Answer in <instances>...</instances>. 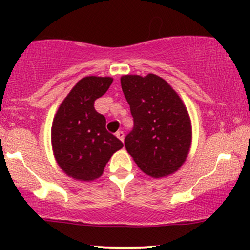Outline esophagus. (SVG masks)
<instances>
[{"label": "esophagus", "instance_id": "esophagus-1", "mask_svg": "<svg viewBox=\"0 0 250 250\" xmlns=\"http://www.w3.org/2000/svg\"><path fill=\"white\" fill-rule=\"evenodd\" d=\"M116 137L123 142V140H125V133H123V131H117Z\"/></svg>", "mask_w": 250, "mask_h": 250}]
</instances>
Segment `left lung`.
I'll return each instance as SVG.
<instances>
[{
	"label": "left lung",
	"mask_w": 250,
	"mask_h": 250,
	"mask_svg": "<svg viewBox=\"0 0 250 250\" xmlns=\"http://www.w3.org/2000/svg\"><path fill=\"white\" fill-rule=\"evenodd\" d=\"M121 87L134 119L133 130L125 139L127 151L149 176L176 171L191 142L190 119L179 95L154 74L122 76Z\"/></svg>",
	"instance_id": "left-lung-1"
}]
</instances>
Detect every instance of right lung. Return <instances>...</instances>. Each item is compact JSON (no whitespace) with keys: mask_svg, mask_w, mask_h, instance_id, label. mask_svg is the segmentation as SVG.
Wrapping results in <instances>:
<instances>
[{"mask_svg":"<svg viewBox=\"0 0 250 250\" xmlns=\"http://www.w3.org/2000/svg\"><path fill=\"white\" fill-rule=\"evenodd\" d=\"M110 77L88 76L76 83L61 103L51 127V145L62 170L81 181L101 176L123 143L105 129V117L94 108L110 87Z\"/></svg>","mask_w":250,"mask_h":250,"instance_id":"obj_1","label":"right lung"}]
</instances>
